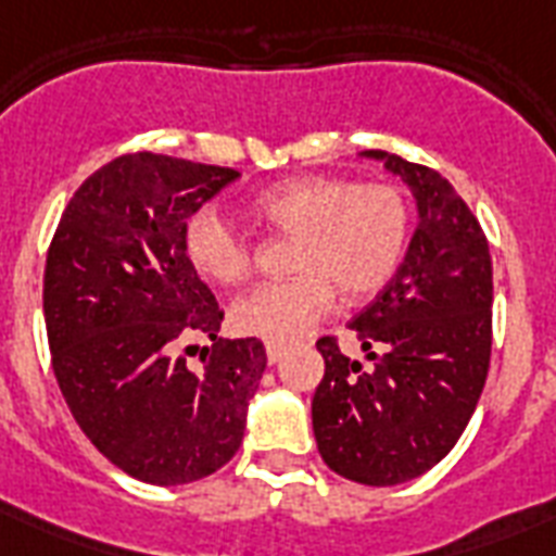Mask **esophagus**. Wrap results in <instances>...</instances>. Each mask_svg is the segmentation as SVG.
I'll return each mask as SVG.
<instances>
[{
	"label": "esophagus",
	"instance_id": "obj_1",
	"mask_svg": "<svg viewBox=\"0 0 556 556\" xmlns=\"http://www.w3.org/2000/svg\"><path fill=\"white\" fill-rule=\"evenodd\" d=\"M265 355H268V364H279V357H282V346H274V343H268V346H265Z\"/></svg>",
	"mask_w": 556,
	"mask_h": 556
}]
</instances>
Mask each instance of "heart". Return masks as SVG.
<instances>
[{
  "instance_id": "1",
  "label": "heart",
  "mask_w": 556,
  "mask_h": 556,
  "mask_svg": "<svg viewBox=\"0 0 556 556\" xmlns=\"http://www.w3.org/2000/svg\"><path fill=\"white\" fill-rule=\"evenodd\" d=\"M251 210L262 225L294 239L288 268L296 277L253 288L233 305L230 320L239 334L274 346L294 343L329 314L331 288L352 303L378 294L395 277L413 227L404 190L349 178L279 181L256 192ZM185 253L216 286H239L253 268L251 242L213 207L187 218Z\"/></svg>"
}]
</instances>
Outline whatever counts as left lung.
I'll use <instances>...</instances> for the list:
<instances>
[{"mask_svg": "<svg viewBox=\"0 0 556 556\" xmlns=\"http://www.w3.org/2000/svg\"><path fill=\"white\" fill-rule=\"evenodd\" d=\"M401 176L418 227L401 268L349 329L371 366L320 338L326 375L312 401L323 462L352 482L389 488L435 467L456 447L491 366L493 265L488 239L447 178L369 150Z\"/></svg>", "mask_w": 556, "mask_h": 556, "instance_id": "left-lung-1", "label": "left lung"}]
</instances>
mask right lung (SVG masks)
I'll return each mask as SVG.
<instances>
[{
  "label": "right lung",
  "mask_w": 556,
  "mask_h": 556,
  "mask_svg": "<svg viewBox=\"0 0 556 556\" xmlns=\"http://www.w3.org/2000/svg\"><path fill=\"white\" fill-rule=\"evenodd\" d=\"M236 178L121 155L74 192L48 248L42 312L60 392L86 439L147 484L225 467L268 364L256 338H216L225 312L185 253L187 218ZM195 337L214 340L199 372L180 355Z\"/></svg>",
  "instance_id": "obj_1"
}]
</instances>
